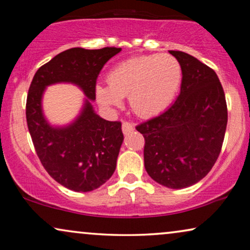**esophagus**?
<instances>
[{
  "instance_id": "34e87169",
  "label": "esophagus",
  "mask_w": 250,
  "mask_h": 250,
  "mask_svg": "<svg viewBox=\"0 0 250 250\" xmlns=\"http://www.w3.org/2000/svg\"><path fill=\"white\" fill-rule=\"evenodd\" d=\"M133 128H134V125H133L132 123L126 122V121L123 122V124H122V129H123V132L125 133V134H127V133H129L131 131H133Z\"/></svg>"
}]
</instances>
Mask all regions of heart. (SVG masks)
Wrapping results in <instances>:
<instances>
[{
	"mask_svg": "<svg viewBox=\"0 0 250 250\" xmlns=\"http://www.w3.org/2000/svg\"><path fill=\"white\" fill-rule=\"evenodd\" d=\"M107 82L108 85L95 87L100 104L116 107L128 95L134 114L150 117L165 110L173 101L182 82V68L168 54L135 57L112 68Z\"/></svg>",
	"mask_w": 250,
	"mask_h": 250,
	"instance_id": "b5f03b06",
	"label": "heart"
}]
</instances>
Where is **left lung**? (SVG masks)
<instances>
[{"instance_id":"obj_1","label":"left lung","mask_w":250,"mask_h":250,"mask_svg":"<svg viewBox=\"0 0 250 250\" xmlns=\"http://www.w3.org/2000/svg\"><path fill=\"white\" fill-rule=\"evenodd\" d=\"M182 68L181 92L162 114L136 125L145 138V167L152 180L183 189L209 173L220 156L228 124L225 94L210 67L169 51Z\"/></svg>"}]
</instances>
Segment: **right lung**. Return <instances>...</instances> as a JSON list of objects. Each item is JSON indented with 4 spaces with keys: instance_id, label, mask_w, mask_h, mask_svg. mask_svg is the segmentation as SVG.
Returning <instances> with one entry per match:
<instances>
[{
    "instance_id": "obj_1",
    "label": "right lung",
    "mask_w": 250,
    "mask_h": 250,
    "mask_svg": "<svg viewBox=\"0 0 250 250\" xmlns=\"http://www.w3.org/2000/svg\"><path fill=\"white\" fill-rule=\"evenodd\" d=\"M121 47L99 50L73 47L39 68L30 83L26 102V119L34 148L50 176L61 186L87 192L110 179L116 169L119 149L124 140L122 123L99 117L90 104L95 99L99 74ZM70 81L89 98L77 122L53 129L42 114L40 99L45 86Z\"/></svg>"
}]
</instances>
